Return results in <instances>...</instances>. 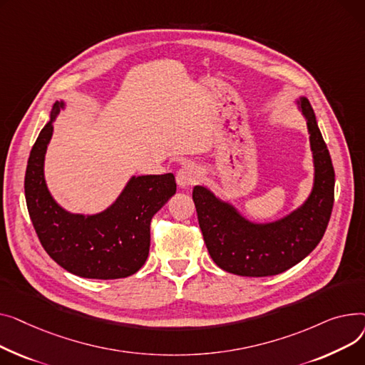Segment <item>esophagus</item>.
Instances as JSON below:
<instances>
[{"mask_svg": "<svg viewBox=\"0 0 365 365\" xmlns=\"http://www.w3.org/2000/svg\"><path fill=\"white\" fill-rule=\"evenodd\" d=\"M200 177H202V173H200V169L197 166H195V165H184L177 173L178 187L187 188V187L195 185V184H197L200 181Z\"/></svg>", "mask_w": 365, "mask_h": 365, "instance_id": "34e87169", "label": "esophagus"}]
</instances>
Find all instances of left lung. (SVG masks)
Wrapping results in <instances>:
<instances>
[{
    "instance_id": "obj_1",
    "label": "left lung",
    "mask_w": 365,
    "mask_h": 365,
    "mask_svg": "<svg viewBox=\"0 0 365 365\" xmlns=\"http://www.w3.org/2000/svg\"><path fill=\"white\" fill-rule=\"evenodd\" d=\"M314 155V187L307 202L290 215L255 224L202 185L192 188L207 252L221 269L243 277H268L301 262L323 239L334 202V169L327 145L307 98L297 101Z\"/></svg>"
}]
</instances>
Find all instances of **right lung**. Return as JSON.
Here are the masks:
<instances>
[{
    "label": "right lung",
    "instance_id": "right-lung-1",
    "mask_svg": "<svg viewBox=\"0 0 365 365\" xmlns=\"http://www.w3.org/2000/svg\"><path fill=\"white\" fill-rule=\"evenodd\" d=\"M64 103L53 106L42 128L25 175V196L38 239L66 271L97 280H116L135 274L150 249V222L177 191L174 174L133 177L116 202L97 215L69 213L51 197L44 178V159L53 135V120Z\"/></svg>",
    "mask_w": 365,
    "mask_h": 365
}]
</instances>
